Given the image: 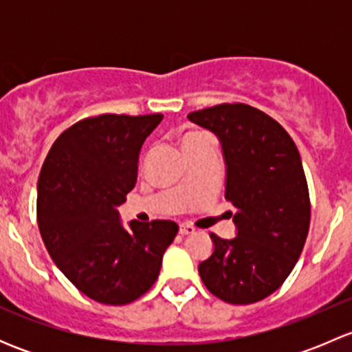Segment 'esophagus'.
<instances>
[{"label": "esophagus", "instance_id": "1", "mask_svg": "<svg viewBox=\"0 0 352 352\" xmlns=\"http://www.w3.org/2000/svg\"><path fill=\"white\" fill-rule=\"evenodd\" d=\"M179 232L180 235H192V233L196 232V228H194L192 225H189V223H182V225L179 226Z\"/></svg>", "mask_w": 352, "mask_h": 352}]
</instances>
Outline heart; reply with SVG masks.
<instances>
[{"label":"heart","instance_id":"heart-1","mask_svg":"<svg viewBox=\"0 0 352 352\" xmlns=\"http://www.w3.org/2000/svg\"><path fill=\"white\" fill-rule=\"evenodd\" d=\"M201 138H204V134H201V133H189V134H186V136L182 138V144H184V148L189 146V144H190V143H194V141L201 140Z\"/></svg>","mask_w":352,"mask_h":352}]
</instances>
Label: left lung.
I'll return each instance as SVG.
<instances>
[{"instance_id": "1", "label": "left lung", "mask_w": 352, "mask_h": 352, "mask_svg": "<svg viewBox=\"0 0 352 352\" xmlns=\"http://www.w3.org/2000/svg\"><path fill=\"white\" fill-rule=\"evenodd\" d=\"M187 117L218 136L225 197L236 208V236L211 233L214 248L199 264V276L226 303L264 300L293 271L310 228V197L296 144L281 124L250 105L221 104Z\"/></svg>"}]
</instances>
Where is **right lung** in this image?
<instances>
[{
    "label": "right lung",
    "mask_w": 352,
    "mask_h": 352,
    "mask_svg": "<svg viewBox=\"0 0 352 352\" xmlns=\"http://www.w3.org/2000/svg\"><path fill=\"white\" fill-rule=\"evenodd\" d=\"M162 119V113L88 117L54 141L42 165V240L63 274L98 303L127 305L143 296L179 232L168 219H134L126 230L117 211L136 186L141 146Z\"/></svg>",
    "instance_id": "add662e5"
}]
</instances>
